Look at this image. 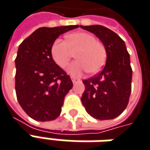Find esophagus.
I'll list each match as a JSON object with an SVG mask.
<instances>
[{"mask_svg": "<svg viewBox=\"0 0 150 150\" xmlns=\"http://www.w3.org/2000/svg\"><path fill=\"white\" fill-rule=\"evenodd\" d=\"M71 80H72L73 84H76L77 82L80 81V79H78V78H75V77H71Z\"/></svg>", "mask_w": 150, "mask_h": 150, "instance_id": "1", "label": "esophagus"}]
</instances>
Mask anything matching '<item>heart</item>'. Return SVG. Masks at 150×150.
<instances>
[{"instance_id": "1", "label": "heart", "mask_w": 150, "mask_h": 150, "mask_svg": "<svg viewBox=\"0 0 150 150\" xmlns=\"http://www.w3.org/2000/svg\"><path fill=\"white\" fill-rule=\"evenodd\" d=\"M77 60L71 63L68 73L72 76H80L85 71L96 74L103 68L106 61V50L96 37L85 31H78L65 36V42L57 39L51 46L50 53L54 61L61 68H65L75 52Z\"/></svg>"}]
</instances>
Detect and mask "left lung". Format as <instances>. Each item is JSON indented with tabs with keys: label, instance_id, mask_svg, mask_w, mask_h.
Returning a JSON list of instances; mask_svg holds the SVG:
<instances>
[{
	"label": "left lung",
	"instance_id": "left-lung-1",
	"mask_svg": "<svg viewBox=\"0 0 150 150\" xmlns=\"http://www.w3.org/2000/svg\"><path fill=\"white\" fill-rule=\"evenodd\" d=\"M100 40L107 59L103 70L83 80L81 97L87 113L97 120H112L125 110L131 93L132 69L125 43L114 31L100 25H80Z\"/></svg>",
	"mask_w": 150,
	"mask_h": 150
}]
</instances>
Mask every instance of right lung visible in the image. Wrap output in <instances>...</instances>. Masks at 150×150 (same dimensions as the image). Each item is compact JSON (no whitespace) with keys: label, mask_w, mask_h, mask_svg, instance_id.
<instances>
[{"label":"right lung","mask_w":150,"mask_h":150,"mask_svg":"<svg viewBox=\"0 0 150 150\" xmlns=\"http://www.w3.org/2000/svg\"><path fill=\"white\" fill-rule=\"evenodd\" d=\"M77 27H41L19 45L15 60L16 97L23 110L35 120H54L60 115L65 96L73 83L56 65L50 50L61 34Z\"/></svg>","instance_id":"obj_1"}]
</instances>
